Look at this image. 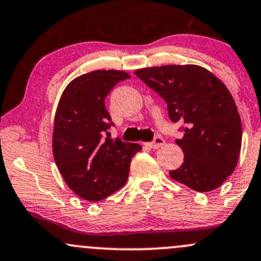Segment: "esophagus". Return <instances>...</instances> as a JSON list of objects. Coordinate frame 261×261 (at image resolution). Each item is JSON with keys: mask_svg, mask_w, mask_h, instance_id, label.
Wrapping results in <instances>:
<instances>
[{"mask_svg": "<svg viewBox=\"0 0 261 261\" xmlns=\"http://www.w3.org/2000/svg\"><path fill=\"white\" fill-rule=\"evenodd\" d=\"M164 144H165V140L161 138V136H156L151 142H147L146 146H149L150 149H159V147L163 146Z\"/></svg>", "mask_w": 261, "mask_h": 261, "instance_id": "1", "label": "esophagus"}]
</instances>
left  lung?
Masks as SVG:
<instances>
[{
	"instance_id": "left-lung-1",
	"label": "left lung",
	"mask_w": 261,
	"mask_h": 261,
	"mask_svg": "<svg viewBox=\"0 0 261 261\" xmlns=\"http://www.w3.org/2000/svg\"><path fill=\"white\" fill-rule=\"evenodd\" d=\"M135 75L167 103L172 122L185 123L176 144L184 163L171 179L199 193L219 188L235 170L241 149V120L226 86L206 68L166 65Z\"/></svg>"
}]
</instances>
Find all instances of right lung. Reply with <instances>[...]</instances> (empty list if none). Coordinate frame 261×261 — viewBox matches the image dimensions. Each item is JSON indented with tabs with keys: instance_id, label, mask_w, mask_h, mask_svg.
Instances as JSON below:
<instances>
[{
	"instance_id": "obj_1",
	"label": "right lung",
	"mask_w": 261,
	"mask_h": 261,
	"mask_svg": "<svg viewBox=\"0 0 261 261\" xmlns=\"http://www.w3.org/2000/svg\"><path fill=\"white\" fill-rule=\"evenodd\" d=\"M130 79L123 71L97 70L71 81L60 98L54 123L52 150L68 188L82 199L100 201L127 181L139 144L111 139L114 123L105 98L117 82Z\"/></svg>"
}]
</instances>
